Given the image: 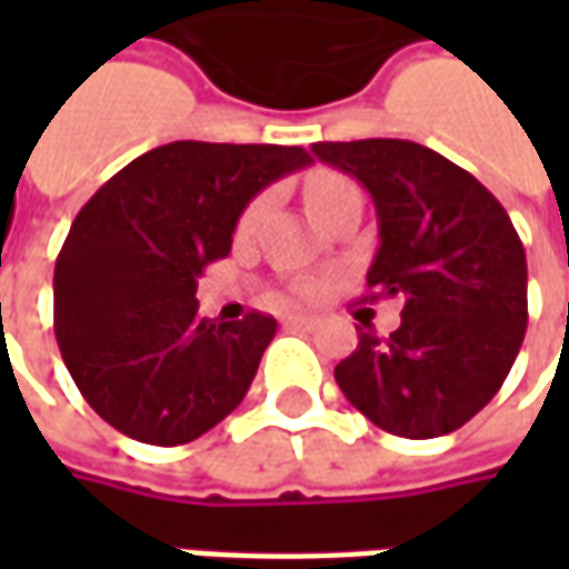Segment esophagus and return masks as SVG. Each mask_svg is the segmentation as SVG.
Listing matches in <instances>:
<instances>
[{"mask_svg": "<svg viewBox=\"0 0 569 569\" xmlns=\"http://www.w3.org/2000/svg\"><path fill=\"white\" fill-rule=\"evenodd\" d=\"M284 322L295 326V329H313V326H317V319L313 317H288Z\"/></svg>", "mask_w": 569, "mask_h": 569, "instance_id": "34e87169", "label": "esophagus"}]
</instances>
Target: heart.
Wrapping results in <instances>:
<instances>
[{"label": "heart", "mask_w": 569, "mask_h": 569, "mask_svg": "<svg viewBox=\"0 0 569 569\" xmlns=\"http://www.w3.org/2000/svg\"><path fill=\"white\" fill-rule=\"evenodd\" d=\"M351 196H361L351 180H345L339 173H319L317 180L307 187V208H310V214H313V221H317L322 211L336 208L339 202H345V199H351ZM259 206H262V202H252V206L243 211L240 228H250V221L256 218ZM300 295H313V288H300Z\"/></svg>", "instance_id": "obj_1"}]
</instances>
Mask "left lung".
Listing matches in <instances>:
<instances>
[{"label": "left lung", "instance_id": "8db88e82", "mask_svg": "<svg viewBox=\"0 0 569 569\" xmlns=\"http://www.w3.org/2000/svg\"><path fill=\"white\" fill-rule=\"evenodd\" d=\"M313 154L377 206L367 297L405 300L396 332H358L336 367L339 389L396 437L459 430L503 386L529 322L526 250L510 214L469 170L418 142H317Z\"/></svg>", "mask_w": 569, "mask_h": 569}]
</instances>
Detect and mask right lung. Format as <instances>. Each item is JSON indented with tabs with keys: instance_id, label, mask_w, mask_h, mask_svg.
<instances>
[{
	"instance_id": "add662e5",
	"label": "right lung",
	"mask_w": 569,
	"mask_h": 569,
	"mask_svg": "<svg viewBox=\"0 0 569 569\" xmlns=\"http://www.w3.org/2000/svg\"><path fill=\"white\" fill-rule=\"evenodd\" d=\"M313 164L297 144L170 142L76 214L53 274V329L84 402L120 433L180 447L243 402L278 322L199 317L202 269L252 196Z\"/></svg>"
}]
</instances>
